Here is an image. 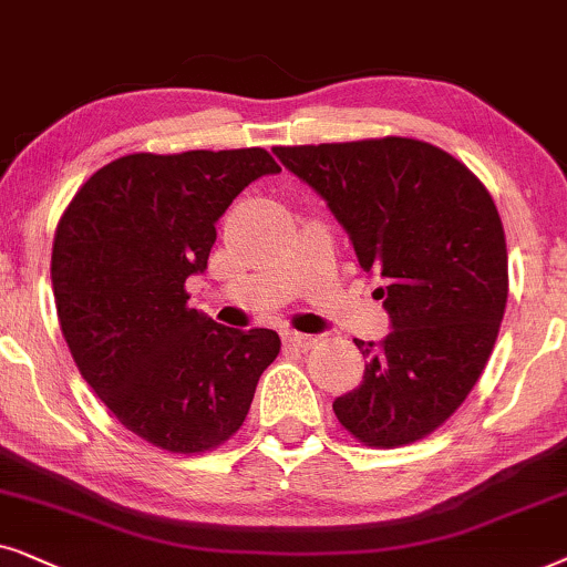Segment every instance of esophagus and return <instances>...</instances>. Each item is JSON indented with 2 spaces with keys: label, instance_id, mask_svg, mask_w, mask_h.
<instances>
[{
  "label": "esophagus",
  "instance_id": "1",
  "mask_svg": "<svg viewBox=\"0 0 567 567\" xmlns=\"http://www.w3.org/2000/svg\"><path fill=\"white\" fill-rule=\"evenodd\" d=\"M282 339H285V344H292V347H311V344H316V337H311V334H303V331H296V329H285L282 331Z\"/></svg>",
  "mask_w": 567,
  "mask_h": 567
}]
</instances>
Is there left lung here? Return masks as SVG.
<instances>
[{
  "label": "left lung",
  "mask_w": 567,
  "mask_h": 567,
  "mask_svg": "<svg viewBox=\"0 0 567 567\" xmlns=\"http://www.w3.org/2000/svg\"><path fill=\"white\" fill-rule=\"evenodd\" d=\"M323 196L362 271L383 279L391 331L354 339L362 383L334 399L347 433L396 449L433 433L485 371L508 300V251L485 184L430 142L381 137L271 150Z\"/></svg>",
  "instance_id": "8db88e82"
}]
</instances>
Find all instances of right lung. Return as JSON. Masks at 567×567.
Returning a JSON list of instances; mask_svg holds the SVG:
<instances>
[{"label": "right lung", "mask_w": 567, "mask_h": 567, "mask_svg": "<svg viewBox=\"0 0 567 567\" xmlns=\"http://www.w3.org/2000/svg\"><path fill=\"white\" fill-rule=\"evenodd\" d=\"M267 150L134 153L95 171L56 225L51 285L82 379L126 430L171 454L213 451L244 425L279 354L271 329H228L188 308L215 223Z\"/></svg>", "instance_id": "1"}]
</instances>
